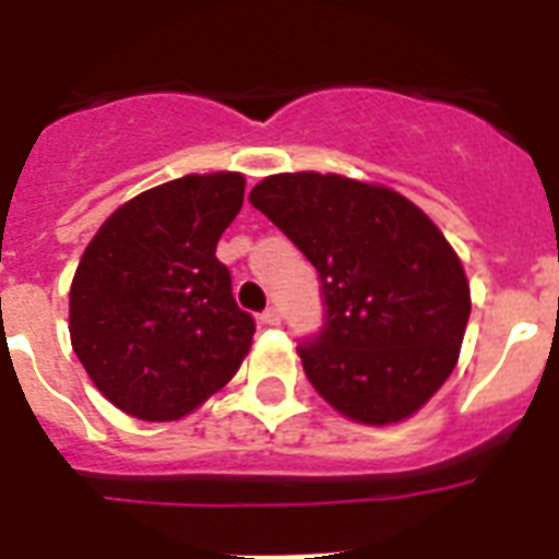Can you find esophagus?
<instances>
[{
  "label": "esophagus",
  "mask_w": 559,
  "mask_h": 559,
  "mask_svg": "<svg viewBox=\"0 0 559 559\" xmlns=\"http://www.w3.org/2000/svg\"><path fill=\"white\" fill-rule=\"evenodd\" d=\"M261 322L270 324V328H275V324H281V310L278 307H266L261 313Z\"/></svg>",
  "instance_id": "esophagus-1"
}]
</instances>
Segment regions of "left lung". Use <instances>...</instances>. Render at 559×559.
Returning a JSON list of instances; mask_svg holds the SVG:
<instances>
[{
  "label": "left lung",
  "instance_id": "left-lung-1",
  "mask_svg": "<svg viewBox=\"0 0 559 559\" xmlns=\"http://www.w3.org/2000/svg\"><path fill=\"white\" fill-rule=\"evenodd\" d=\"M313 263L324 322L298 345L307 380L357 424L415 415L459 362L469 284L441 228L397 191L336 174H278L252 188Z\"/></svg>",
  "mask_w": 559,
  "mask_h": 559
}]
</instances>
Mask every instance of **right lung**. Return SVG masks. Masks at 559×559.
<instances>
[{
    "mask_svg": "<svg viewBox=\"0 0 559 559\" xmlns=\"http://www.w3.org/2000/svg\"><path fill=\"white\" fill-rule=\"evenodd\" d=\"M243 186L240 174L165 182L121 205L86 246L69 293L72 348L127 415L177 420L249 354L254 319L214 254Z\"/></svg>",
    "mask_w": 559,
    "mask_h": 559,
    "instance_id": "1",
    "label": "right lung"
}]
</instances>
